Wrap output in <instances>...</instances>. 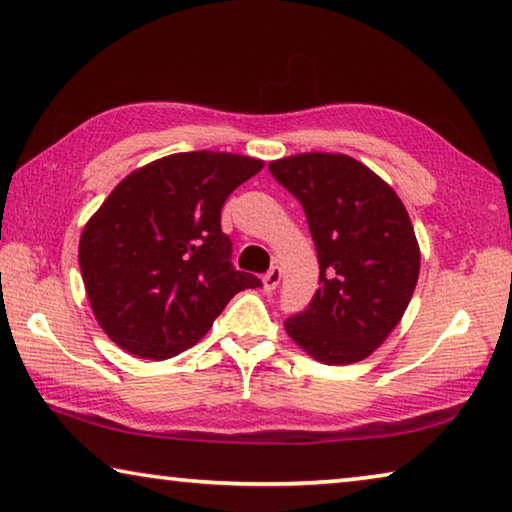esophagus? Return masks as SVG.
<instances>
[{
  "mask_svg": "<svg viewBox=\"0 0 512 512\" xmlns=\"http://www.w3.org/2000/svg\"><path fill=\"white\" fill-rule=\"evenodd\" d=\"M280 277H282V271H280V266H273L271 271H268L266 275H264V291H275L277 289V284H280Z\"/></svg>",
  "mask_w": 512,
  "mask_h": 512,
  "instance_id": "esophagus-1",
  "label": "esophagus"
}]
</instances>
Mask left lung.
<instances>
[{
    "instance_id": "8db88e82",
    "label": "left lung",
    "mask_w": 512,
    "mask_h": 512,
    "mask_svg": "<svg viewBox=\"0 0 512 512\" xmlns=\"http://www.w3.org/2000/svg\"><path fill=\"white\" fill-rule=\"evenodd\" d=\"M298 198L318 255V291L284 320L327 366L370 357L400 323L420 273V246L400 196L343 153H300L268 164Z\"/></svg>"
}]
</instances>
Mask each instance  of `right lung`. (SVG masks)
Here are the masks:
<instances>
[{"label":"right lung","mask_w":512,"mask_h":512,"mask_svg":"<svg viewBox=\"0 0 512 512\" xmlns=\"http://www.w3.org/2000/svg\"><path fill=\"white\" fill-rule=\"evenodd\" d=\"M264 162L173 153L135 169L85 223L79 266L94 318L121 350L171 359L210 332L232 296L262 287L232 266L221 207Z\"/></svg>","instance_id":"1"}]
</instances>
